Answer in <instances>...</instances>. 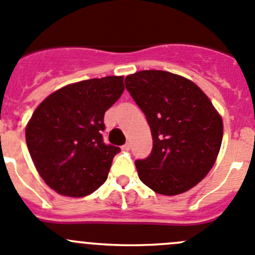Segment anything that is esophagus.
Wrapping results in <instances>:
<instances>
[{
	"mask_svg": "<svg viewBox=\"0 0 255 255\" xmlns=\"http://www.w3.org/2000/svg\"><path fill=\"white\" fill-rule=\"evenodd\" d=\"M123 150H129L130 149V143H126V144L122 145Z\"/></svg>",
	"mask_w": 255,
	"mask_h": 255,
	"instance_id": "esophagus-1",
	"label": "esophagus"
}]
</instances>
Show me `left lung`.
<instances>
[{
	"label": "left lung",
	"instance_id": "1",
	"mask_svg": "<svg viewBox=\"0 0 255 255\" xmlns=\"http://www.w3.org/2000/svg\"><path fill=\"white\" fill-rule=\"evenodd\" d=\"M125 85L153 138L150 154L134 162L139 179L158 194L184 193L216 162L223 138L221 116L198 86L174 73L140 71L127 76Z\"/></svg>",
	"mask_w": 255,
	"mask_h": 255
}]
</instances>
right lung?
<instances>
[{
  "instance_id": "right-lung-1",
  "label": "right lung",
  "mask_w": 255,
  "mask_h": 255,
  "mask_svg": "<svg viewBox=\"0 0 255 255\" xmlns=\"http://www.w3.org/2000/svg\"><path fill=\"white\" fill-rule=\"evenodd\" d=\"M125 91L122 76L81 81L49 95L32 115L26 143L48 187L67 197H85L106 182L120 147L106 144V111Z\"/></svg>"
}]
</instances>
